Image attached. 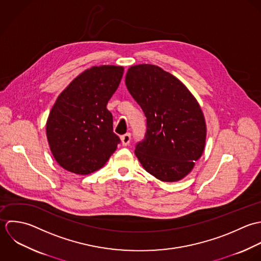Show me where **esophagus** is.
I'll return each instance as SVG.
<instances>
[{
    "instance_id": "34e87169",
    "label": "esophagus",
    "mask_w": 261,
    "mask_h": 261,
    "mask_svg": "<svg viewBox=\"0 0 261 261\" xmlns=\"http://www.w3.org/2000/svg\"><path fill=\"white\" fill-rule=\"evenodd\" d=\"M130 139H131V134L130 133H126L124 135L121 136V141H122V145L123 146H127L130 143Z\"/></svg>"
}]
</instances>
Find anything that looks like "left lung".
I'll return each mask as SVG.
<instances>
[{"mask_svg": "<svg viewBox=\"0 0 261 261\" xmlns=\"http://www.w3.org/2000/svg\"><path fill=\"white\" fill-rule=\"evenodd\" d=\"M125 83L147 119L145 138L135 149L138 160L161 181L182 179L206 145L207 125L197 99L177 77L157 65L130 66Z\"/></svg>", "mask_w": 261, "mask_h": 261, "instance_id": "8db88e82", "label": "left lung"}]
</instances>
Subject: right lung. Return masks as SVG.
<instances>
[{
    "mask_svg": "<svg viewBox=\"0 0 261 261\" xmlns=\"http://www.w3.org/2000/svg\"><path fill=\"white\" fill-rule=\"evenodd\" d=\"M123 66H93L58 96L46 122L47 141L56 162L86 175L102 168L117 149L113 116L107 104L119 87Z\"/></svg>",
    "mask_w": 261,
    "mask_h": 261,
    "instance_id": "1",
    "label": "right lung"
}]
</instances>
